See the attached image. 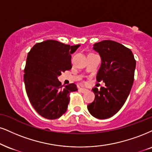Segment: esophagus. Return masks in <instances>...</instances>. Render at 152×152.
I'll list each match as a JSON object with an SVG mask.
<instances>
[{"instance_id":"34e87169","label":"esophagus","mask_w":152,"mask_h":152,"mask_svg":"<svg viewBox=\"0 0 152 152\" xmlns=\"http://www.w3.org/2000/svg\"><path fill=\"white\" fill-rule=\"evenodd\" d=\"M79 91L82 93H85V92H87V91H88V89H85V88H80Z\"/></svg>"}]
</instances>
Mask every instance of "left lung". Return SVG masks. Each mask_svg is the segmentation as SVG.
Segmentation results:
<instances>
[{
  "label": "left lung",
  "instance_id": "left-lung-1",
  "mask_svg": "<svg viewBox=\"0 0 152 152\" xmlns=\"http://www.w3.org/2000/svg\"><path fill=\"white\" fill-rule=\"evenodd\" d=\"M102 58L97 82H105L99 90L92 89L94 101L87 106L91 115L106 119L119 111L126 102L134 82L136 61L130 48L114 41L104 40L94 44Z\"/></svg>",
  "mask_w": 152,
  "mask_h": 152
}]
</instances>
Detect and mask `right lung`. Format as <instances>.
<instances>
[{
	"mask_svg": "<svg viewBox=\"0 0 152 152\" xmlns=\"http://www.w3.org/2000/svg\"><path fill=\"white\" fill-rule=\"evenodd\" d=\"M80 44L70 46L55 40L37 43L28 53L24 70L26 92L31 106L45 118H58L66 112L75 84L65 86L58 80L72 68L71 54Z\"/></svg>",
	"mask_w": 152,
	"mask_h": 152,
	"instance_id": "right-lung-1",
	"label": "right lung"
}]
</instances>
